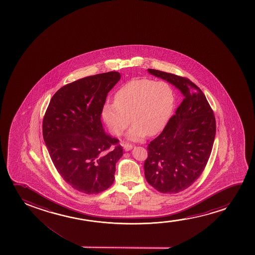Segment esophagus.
<instances>
[{
	"mask_svg": "<svg viewBox=\"0 0 255 255\" xmlns=\"http://www.w3.org/2000/svg\"><path fill=\"white\" fill-rule=\"evenodd\" d=\"M123 148L126 151H129L132 149L133 146L131 144H123Z\"/></svg>",
	"mask_w": 255,
	"mask_h": 255,
	"instance_id": "1",
	"label": "esophagus"
}]
</instances>
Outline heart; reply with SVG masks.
Instances as JSON below:
<instances>
[{"label":"heart","instance_id":"obj_1","mask_svg":"<svg viewBox=\"0 0 255 255\" xmlns=\"http://www.w3.org/2000/svg\"><path fill=\"white\" fill-rule=\"evenodd\" d=\"M114 100L115 103L103 106V120L116 136L122 135L131 120L132 126L126 133V138L138 142L147 134L153 136L164 129L175 98L173 90L166 82L143 78L125 84L116 93Z\"/></svg>","mask_w":255,"mask_h":255}]
</instances>
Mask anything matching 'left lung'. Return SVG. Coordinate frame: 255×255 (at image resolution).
I'll return each mask as SVG.
<instances>
[{
  "label": "left lung",
  "instance_id": "8db88e82",
  "mask_svg": "<svg viewBox=\"0 0 255 255\" xmlns=\"http://www.w3.org/2000/svg\"><path fill=\"white\" fill-rule=\"evenodd\" d=\"M183 96L181 105L160 135L147 147V182L158 192L177 193L188 188L206 167L216 134V122L206 96L192 81L148 69Z\"/></svg>",
  "mask_w": 255,
  "mask_h": 255
}]
</instances>
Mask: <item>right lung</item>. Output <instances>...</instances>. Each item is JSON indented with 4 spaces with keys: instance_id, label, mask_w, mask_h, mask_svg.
<instances>
[{
    "instance_id": "1",
    "label": "right lung",
    "mask_w": 255,
    "mask_h": 255,
    "mask_svg": "<svg viewBox=\"0 0 255 255\" xmlns=\"http://www.w3.org/2000/svg\"><path fill=\"white\" fill-rule=\"evenodd\" d=\"M117 71L84 77L56 91L42 123V135L53 164L63 179L86 194L104 192L115 179L123 156L119 140L101 122L106 97L120 80Z\"/></svg>"
}]
</instances>
